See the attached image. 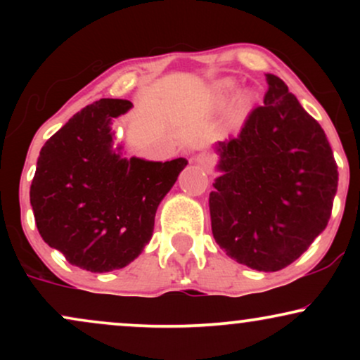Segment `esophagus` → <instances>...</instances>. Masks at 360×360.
Segmentation results:
<instances>
[{"instance_id": "1", "label": "esophagus", "mask_w": 360, "mask_h": 360, "mask_svg": "<svg viewBox=\"0 0 360 360\" xmlns=\"http://www.w3.org/2000/svg\"><path fill=\"white\" fill-rule=\"evenodd\" d=\"M194 162L198 164V166H201L203 169H210L213 166V157L210 154H206V152H201V154H198L194 157Z\"/></svg>"}]
</instances>
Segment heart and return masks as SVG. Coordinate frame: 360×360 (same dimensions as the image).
Listing matches in <instances>:
<instances>
[{"label": "heart", "mask_w": 360, "mask_h": 360, "mask_svg": "<svg viewBox=\"0 0 360 360\" xmlns=\"http://www.w3.org/2000/svg\"><path fill=\"white\" fill-rule=\"evenodd\" d=\"M229 91H230V88H229V86H225V88H223V93H225V94H226V93H229ZM240 105L243 106V101L240 103Z\"/></svg>", "instance_id": "obj_1"}]
</instances>
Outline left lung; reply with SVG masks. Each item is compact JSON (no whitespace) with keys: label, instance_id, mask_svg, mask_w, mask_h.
<instances>
[{"label":"left lung","instance_id":"left-lung-1","mask_svg":"<svg viewBox=\"0 0 360 360\" xmlns=\"http://www.w3.org/2000/svg\"><path fill=\"white\" fill-rule=\"evenodd\" d=\"M264 105L235 137L218 143L213 237L229 257L274 272L295 262L325 230L338 171L323 128L283 79L266 74Z\"/></svg>","mask_w":360,"mask_h":360}]
</instances>
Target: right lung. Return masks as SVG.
I'll use <instances>...</instances> for the list:
<instances>
[{"label":"right lung","instance_id":"obj_1","mask_svg":"<svg viewBox=\"0 0 360 360\" xmlns=\"http://www.w3.org/2000/svg\"><path fill=\"white\" fill-rule=\"evenodd\" d=\"M128 100H100L77 111L45 142L30 186L44 242L72 266L91 272L122 269L154 232L157 206L188 164L123 159L111 148V122ZM122 147H118V150Z\"/></svg>","mask_w":360,"mask_h":360}]
</instances>
